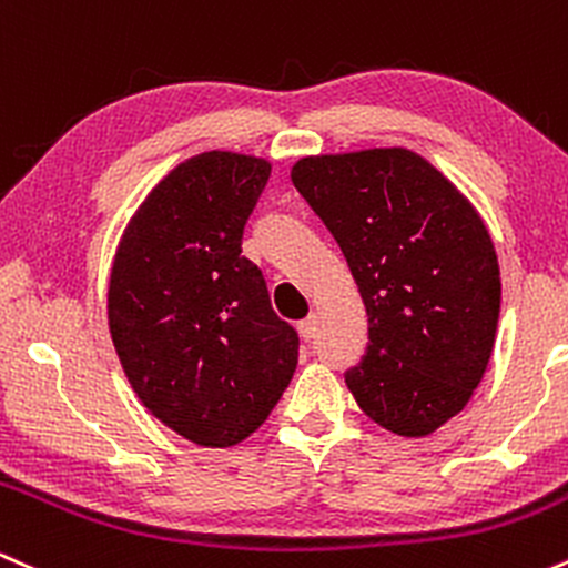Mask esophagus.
Here are the masks:
<instances>
[{"instance_id": "obj_1", "label": "esophagus", "mask_w": 568, "mask_h": 568, "mask_svg": "<svg viewBox=\"0 0 568 568\" xmlns=\"http://www.w3.org/2000/svg\"><path fill=\"white\" fill-rule=\"evenodd\" d=\"M298 334H302L304 342H312V338H315V334H317V317L315 315L304 317V321L298 323Z\"/></svg>"}]
</instances>
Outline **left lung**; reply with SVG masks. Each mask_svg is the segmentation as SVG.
<instances>
[{
	"instance_id": "8db88e82",
	"label": "left lung",
	"mask_w": 568,
	"mask_h": 568,
	"mask_svg": "<svg viewBox=\"0 0 568 568\" xmlns=\"http://www.w3.org/2000/svg\"><path fill=\"white\" fill-rule=\"evenodd\" d=\"M293 186L342 247L368 315L344 374L363 414L403 438L446 425L484 379L499 264L473 202L403 146L302 158Z\"/></svg>"
}]
</instances>
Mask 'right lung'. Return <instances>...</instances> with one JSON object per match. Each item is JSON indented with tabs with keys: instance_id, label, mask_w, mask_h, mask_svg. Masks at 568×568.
Here are the masks:
<instances>
[{
	"instance_id": "right-lung-1",
	"label": "right lung",
	"mask_w": 568,
	"mask_h": 568,
	"mask_svg": "<svg viewBox=\"0 0 568 568\" xmlns=\"http://www.w3.org/2000/svg\"><path fill=\"white\" fill-rule=\"evenodd\" d=\"M270 173L251 154L189 158L146 194L114 253L109 331L122 371L143 406L197 446L256 433L298 363V334L240 247Z\"/></svg>"
}]
</instances>
